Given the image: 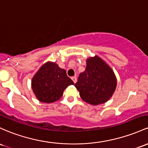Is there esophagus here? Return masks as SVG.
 <instances>
[{"label": "esophagus", "instance_id": "1", "mask_svg": "<svg viewBox=\"0 0 148 148\" xmlns=\"http://www.w3.org/2000/svg\"><path fill=\"white\" fill-rule=\"evenodd\" d=\"M71 79H72V81L74 82V84H75V83L77 82V77H71Z\"/></svg>", "mask_w": 148, "mask_h": 148}]
</instances>
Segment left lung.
<instances>
[{
    "label": "left lung",
    "instance_id": "8db88e82",
    "mask_svg": "<svg viewBox=\"0 0 148 148\" xmlns=\"http://www.w3.org/2000/svg\"><path fill=\"white\" fill-rule=\"evenodd\" d=\"M116 86L113 71L98 56L89 58L84 72L79 74L74 86L86 103L98 105L107 102L112 95Z\"/></svg>",
    "mask_w": 148,
    "mask_h": 148
}]
</instances>
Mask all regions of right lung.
<instances>
[{
	"label": "right lung",
	"instance_id": "right-lung-1",
	"mask_svg": "<svg viewBox=\"0 0 148 148\" xmlns=\"http://www.w3.org/2000/svg\"><path fill=\"white\" fill-rule=\"evenodd\" d=\"M74 82L64 69L54 62H47L40 68L32 82L33 91L40 102L50 103L61 98L63 91Z\"/></svg>",
	"mask_w": 148,
	"mask_h": 148
}]
</instances>
